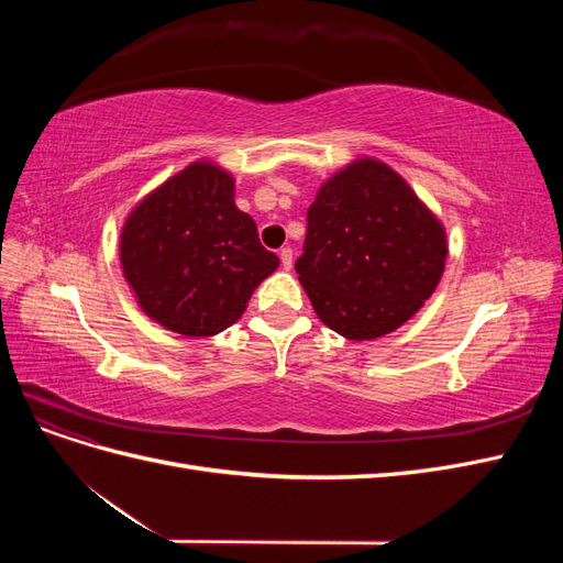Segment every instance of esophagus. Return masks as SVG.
<instances>
[{
    "mask_svg": "<svg viewBox=\"0 0 563 563\" xmlns=\"http://www.w3.org/2000/svg\"><path fill=\"white\" fill-rule=\"evenodd\" d=\"M279 258H282V267L284 269H291V265H294V251L291 249H288V246L282 249L279 251Z\"/></svg>",
    "mask_w": 563,
    "mask_h": 563,
    "instance_id": "34e87169",
    "label": "esophagus"
}]
</instances>
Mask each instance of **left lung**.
<instances>
[{
  "label": "left lung",
  "instance_id": "1",
  "mask_svg": "<svg viewBox=\"0 0 563 563\" xmlns=\"http://www.w3.org/2000/svg\"><path fill=\"white\" fill-rule=\"evenodd\" d=\"M446 253L444 225L411 185L385 162L360 157L319 187L296 272L329 329L373 340L422 308Z\"/></svg>",
  "mask_w": 563,
  "mask_h": 563
}]
</instances>
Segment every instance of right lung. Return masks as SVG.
Here are the masks:
<instances>
[{
	"label": "right lung",
	"instance_id": "obj_1",
	"mask_svg": "<svg viewBox=\"0 0 563 563\" xmlns=\"http://www.w3.org/2000/svg\"><path fill=\"white\" fill-rule=\"evenodd\" d=\"M119 261L139 308L185 338H209L240 321L255 288L279 267L253 218L236 209L232 174L207 159L135 203Z\"/></svg>",
	"mask_w": 563,
	"mask_h": 563
}]
</instances>
